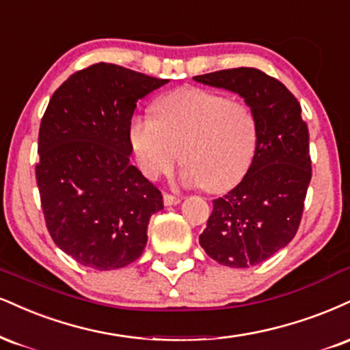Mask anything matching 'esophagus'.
Returning a JSON list of instances; mask_svg holds the SVG:
<instances>
[{"mask_svg":"<svg viewBox=\"0 0 350 350\" xmlns=\"http://www.w3.org/2000/svg\"><path fill=\"white\" fill-rule=\"evenodd\" d=\"M163 202H164V205H176V204H179V202H180V197L164 192Z\"/></svg>","mask_w":350,"mask_h":350,"instance_id":"1","label":"esophagus"}]
</instances>
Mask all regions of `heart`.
Returning <instances> with one entry per match:
<instances>
[{"instance_id":"1","label":"heart","mask_w":350,"mask_h":350,"mask_svg":"<svg viewBox=\"0 0 350 350\" xmlns=\"http://www.w3.org/2000/svg\"><path fill=\"white\" fill-rule=\"evenodd\" d=\"M129 138L148 179L170 174L218 193L241 183L254 161L259 122L250 104L202 88H180L154 104V117L135 116Z\"/></svg>"}]
</instances>
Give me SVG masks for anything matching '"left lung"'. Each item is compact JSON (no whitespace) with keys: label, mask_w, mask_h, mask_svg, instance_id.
I'll use <instances>...</instances> for the list:
<instances>
[{"label":"left lung","mask_w":350,"mask_h":350,"mask_svg":"<svg viewBox=\"0 0 350 350\" xmlns=\"http://www.w3.org/2000/svg\"><path fill=\"white\" fill-rule=\"evenodd\" d=\"M193 79L238 92L258 117L254 161L237 187L213 200L199 237L223 266H256L287 246L300 226L311 180L308 127L295 96L264 71L241 66Z\"/></svg>","instance_id":"1"}]
</instances>
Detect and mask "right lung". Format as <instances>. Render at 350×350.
<instances>
[{
	"label": "right lung",
	"instance_id": "right-lung-1",
	"mask_svg": "<svg viewBox=\"0 0 350 350\" xmlns=\"http://www.w3.org/2000/svg\"><path fill=\"white\" fill-rule=\"evenodd\" d=\"M167 79L94 63L53 92L39 130L36 179L53 243L83 266L113 271L142 256L163 196L130 163L137 103Z\"/></svg>",
	"mask_w": 350,
	"mask_h": 350
}]
</instances>
